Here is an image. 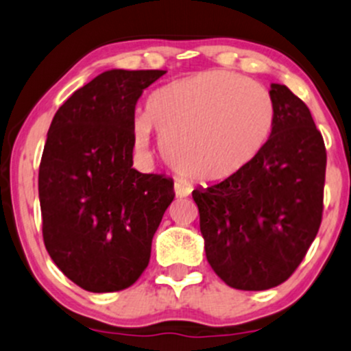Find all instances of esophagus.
<instances>
[{
    "label": "esophagus",
    "instance_id": "1",
    "mask_svg": "<svg viewBox=\"0 0 351 351\" xmlns=\"http://www.w3.org/2000/svg\"><path fill=\"white\" fill-rule=\"evenodd\" d=\"M191 186L189 184H186L184 180H176L174 184V192L177 197H187V195L191 194Z\"/></svg>",
    "mask_w": 351,
    "mask_h": 351
}]
</instances>
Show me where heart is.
<instances>
[{
  "mask_svg": "<svg viewBox=\"0 0 351 351\" xmlns=\"http://www.w3.org/2000/svg\"><path fill=\"white\" fill-rule=\"evenodd\" d=\"M274 122L276 107L266 88L234 71L210 70L157 88L145 115L134 120V141L147 150L157 130L180 174L222 182L256 160Z\"/></svg>",
  "mask_w": 351,
  "mask_h": 351,
  "instance_id": "obj_1",
  "label": "heart"
}]
</instances>
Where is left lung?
Wrapping results in <instances>:
<instances>
[{
  "instance_id": "8db88e82",
  "label": "left lung",
  "mask_w": 351,
  "mask_h": 351,
  "mask_svg": "<svg viewBox=\"0 0 351 351\" xmlns=\"http://www.w3.org/2000/svg\"><path fill=\"white\" fill-rule=\"evenodd\" d=\"M276 122L267 145L231 179L192 191L206 258L228 286L263 291L288 280L318 234L326 150L310 108L271 84Z\"/></svg>"
}]
</instances>
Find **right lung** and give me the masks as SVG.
Returning <instances> with one entry per match:
<instances>
[{"mask_svg": "<svg viewBox=\"0 0 351 351\" xmlns=\"http://www.w3.org/2000/svg\"><path fill=\"white\" fill-rule=\"evenodd\" d=\"M165 70H107L56 110L38 174L43 241L69 280L120 291L149 265L172 179L132 167L138 97Z\"/></svg>", "mask_w": 351, "mask_h": 351, "instance_id": "right-lung-1", "label": "right lung"}]
</instances>
